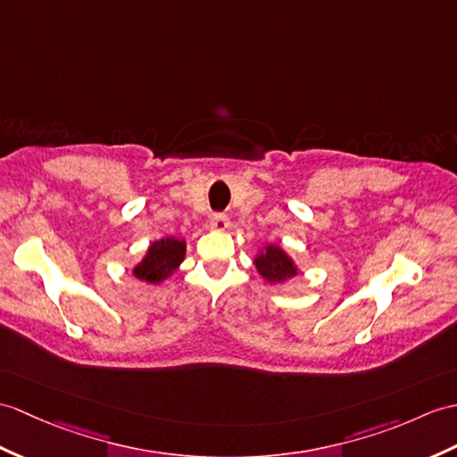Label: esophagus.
<instances>
[{"mask_svg": "<svg viewBox=\"0 0 457 457\" xmlns=\"http://www.w3.org/2000/svg\"><path fill=\"white\" fill-rule=\"evenodd\" d=\"M210 224H212V228H214V229L224 231L228 228V224H229V220H228L226 214H220V212H218V214H212Z\"/></svg>", "mask_w": 457, "mask_h": 457, "instance_id": "obj_1", "label": "esophagus"}]
</instances>
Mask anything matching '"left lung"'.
Masks as SVG:
<instances>
[{
	"label": "left lung",
	"instance_id": "1",
	"mask_svg": "<svg viewBox=\"0 0 457 457\" xmlns=\"http://www.w3.org/2000/svg\"><path fill=\"white\" fill-rule=\"evenodd\" d=\"M254 264H257V270L261 272L262 278H267L269 282H282L288 277H295L298 274V269L294 267L292 259L286 254L280 247L269 245L264 249L257 259H254Z\"/></svg>",
	"mask_w": 457,
	"mask_h": 457
}]
</instances>
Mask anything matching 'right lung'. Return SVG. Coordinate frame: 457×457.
I'll list each match as a JSON object with an SVG mask.
<instances>
[{
    "label": "right lung",
    "mask_w": 457,
    "mask_h": 457,
    "mask_svg": "<svg viewBox=\"0 0 457 457\" xmlns=\"http://www.w3.org/2000/svg\"><path fill=\"white\" fill-rule=\"evenodd\" d=\"M185 259V241L165 237L152 243L145 259L134 269L136 278L150 284H159L177 270Z\"/></svg>",
    "instance_id": "add662e5"
}]
</instances>
